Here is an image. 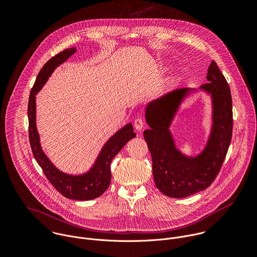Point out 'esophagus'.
Listing matches in <instances>:
<instances>
[{
	"instance_id": "esophagus-1",
	"label": "esophagus",
	"mask_w": 257,
	"mask_h": 257,
	"mask_svg": "<svg viewBox=\"0 0 257 257\" xmlns=\"http://www.w3.org/2000/svg\"><path fill=\"white\" fill-rule=\"evenodd\" d=\"M134 127L137 131H140L143 129L144 127V121L141 119V118H137L135 121H134Z\"/></svg>"
}]
</instances>
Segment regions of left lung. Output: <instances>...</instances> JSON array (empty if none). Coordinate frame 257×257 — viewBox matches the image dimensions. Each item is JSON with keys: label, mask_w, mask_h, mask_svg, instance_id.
I'll list each match as a JSON object with an SVG mask.
<instances>
[{"label": "left lung", "mask_w": 257, "mask_h": 257, "mask_svg": "<svg viewBox=\"0 0 257 257\" xmlns=\"http://www.w3.org/2000/svg\"><path fill=\"white\" fill-rule=\"evenodd\" d=\"M205 83L199 87L211 98V128L203 151L195 157L180 152L170 130L179 107L194 88H178L151 101L145 107L150 129L143 132L153 159L157 188L165 195L183 198L206 189L217 176L232 139L233 112L229 84L212 61Z\"/></svg>", "instance_id": "obj_1"}]
</instances>
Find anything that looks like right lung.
<instances>
[{
	"mask_svg": "<svg viewBox=\"0 0 257 257\" xmlns=\"http://www.w3.org/2000/svg\"><path fill=\"white\" fill-rule=\"evenodd\" d=\"M75 52V48L67 49L51 58L41 69L29 95L28 131L33 157L43 169L51 184L63 196L73 200L83 201L97 198L108 188L112 178L109 168L113 159L136 134L133 132L132 124H126L104 143L92 167L86 173L80 175H70L60 171L44 153L40 141V134L36 129L35 95L46 84L55 69L66 62Z\"/></svg>",
	"mask_w": 257,
	"mask_h": 257,
	"instance_id": "add662e5",
	"label": "right lung"
}]
</instances>
